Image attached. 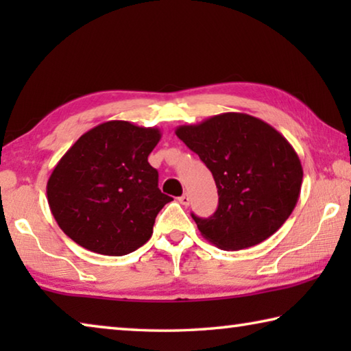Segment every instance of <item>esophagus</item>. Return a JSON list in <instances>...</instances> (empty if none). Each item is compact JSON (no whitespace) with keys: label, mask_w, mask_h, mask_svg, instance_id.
Listing matches in <instances>:
<instances>
[{"label":"esophagus","mask_w":351,"mask_h":351,"mask_svg":"<svg viewBox=\"0 0 351 351\" xmlns=\"http://www.w3.org/2000/svg\"><path fill=\"white\" fill-rule=\"evenodd\" d=\"M180 203L182 204V206H189L190 204V197L187 193H184L182 197H180Z\"/></svg>","instance_id":"34e87169"}]
</instances>
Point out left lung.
Wrapping results in <instances>:
<instances>
[{
  "label": "left lung",
  "mask_w": 351,
  "mask_h": 351,
  "mask_svg": "<svg viewBox=\"0 0 351 351\" xmlns=\"http://www.w3.org/2000/svg\"><path fill=\"white\" fill-rule=\"evenodd\" d=\"M175 133L212 171L218 209L193 215L207 241L224 251L258 245L287 221L300 197V159L274 127L245 112H223Z\"/></svg>",
  "instance_id": "obj_1"
}]
</instances>
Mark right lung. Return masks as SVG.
<instances>
[{
    "label": "right lung",
    "instance_id": "obj_1",
    "mask_svg": "<svg viewBox=\"0 0 351 351\" xmlns=\"http://www.w3.org/2000/svg\"><path fill=\"white\" fill-rule=\"evenodd\" d=\"M159 128L108 121L82 134L47 180L56 221L71 240L121 257L150 240L154 218L171 198L158 187L148 154Z\"/></svg>",
    "mask_w": 351,
    "mask_h": 351
}]
</instances>
